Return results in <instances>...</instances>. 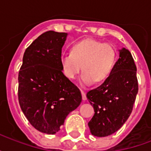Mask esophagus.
<instances>
[{"instance_id":"obj_1","label":"esophagus","mask_w":151,"mask_h":151,"mask_svg":"<svg viewBox=\"0 0 151 151\" xmlns=\"http://www.w3.org/2000/svg\"><path fill=\"white\" fill-rule=\"evenodd\" d=\"M81 93H82V99L83 100H86V93L83 91H81Z\"/></svg>"}]
</instances>
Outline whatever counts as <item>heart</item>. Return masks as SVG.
I'll return each mask as SVG.
<instances>
[{"mask_svg": "<svg viewBox=\"0 0 151 151\" xmlns=\"http://www.w3.org/2000/svg\"><path fill=\"white\" fill-rule=\"evenodd\" d=\"M117 60L116 48L109 43L93 39H86L73 45L70 52L60 58L64 74L68 79L75 78L83 70L81 81L83 85L100 83L111 74Z\"/></svg>", "mask_w": 151, "mask_h": 151, "instance_id": "obj_1", "label": "heart"}]
</instances>
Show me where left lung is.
<instances>
[{"mask_svg": "<svg viewBox=\"0 0 151 151\" xmlns=\"http://www.w3.org/2000/svg\"><path fill=\"white\" fill-rule=\"evenodd\" d=\"M137 91L136 65L129 51L123 47L109 77L86 94L95 110L88 123L92 135L109 136L120 129L133 111Z\"/></svg>", "mask_w": 151, "mask_h": 151, "instance_id": "obj_1", "label": "left lung"}]
</instances>
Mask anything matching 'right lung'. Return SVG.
Listing matches in <instances>:
<instances>
[{
	"instance_id": "obj_1",
	"label": "right lung",
	"mask_w": 151,
	"mask_h": 151,
	"mask_svg": "<svg viewBox=\"0 0 151 151\" xmlns=\"http://www.w3.org/2000/svg\"><path fill=\"white\" fill-rule=\"evenodd\" d=\"M65 32L48 31L26 49L18 73V101L35 129L47 134L60 129L69 112L78 107L82 94L64 75L60 62Z\"/></svg>"
}]
</instances>
